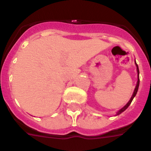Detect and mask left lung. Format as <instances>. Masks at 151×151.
I'll return each mask as SVG.
<instances>
[{"mask_svg":"<svg viewBox=\"0 0 151 151\" xmlns=\"http://www.w3.org/2000/svg\"><path fill=\"white\" fill-rule=\"evenodd\" d=\"M136 67H137V72H138V81H137V84H136V88H135V90H134L133 95H132V98H131V99H130V100L129 101V103H127L126 105L124 106V107L122 108V109H121V110H120L119 111H118V112H117V115L120 114H122V112H124V110H126L127 108L129 107V106L130 105V104H131L132 101V99H133L134 97L136 96V93H137V91H138V88H139V67H138V65H137V63H136Z\"/></svg>","mask_w":151,"mask_h":151,"instance_id":"left-lung-1","label":"left lung"}]
</instances>
